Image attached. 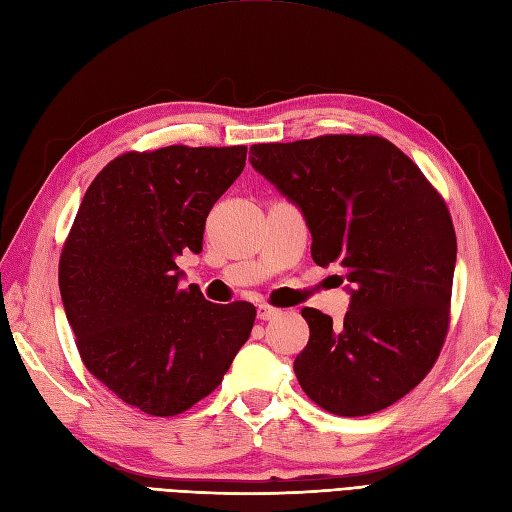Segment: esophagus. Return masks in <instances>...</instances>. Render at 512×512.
I'll use <instances>...</instances> for the list:
<instances>
[{
	"label": "esophagus",
	"mask_w": 512,
	"mask_h": 512,
	"mask_svg": "<svg viewBox=\"0 0 512 512\" xmlns=\"http://www.w3.org/2000/svg\"><path fill=\"white\" fill-rule=\"evenodd\" d=\"M280 313H282L280 308H273V306H269V304H260V306H258V319H263V321L276 319Z\"/></svg>",
	"instance_id": "34e87169"
}]
</instances>
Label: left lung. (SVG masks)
<instances>
[{
  "instance_id": "1",
  "label": "left lung",
  "mask_w": 512,
  "mask_h": 512,
  "mask_svg": "<svg viewBox=\"0 0 512 512\" xmlns=\"http://www.w3.org/2000/svg\"><path fill=\"white\" fill-rule=\"evenodd\" d=\"M252 167L302 208L310 254L354 284L343 323L304 308L310 339L293 369L323 410L365 417L428 376L450 330L456 232L445 199L376 134L258 143Z\"/></svg>"
}]
</instances>
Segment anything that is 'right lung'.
I'll list each match as a JSON object with an SVG mask.
<instances>
[{
  "mask_svg": "<svg viewBox=\"0 0 512 512\" xmlns=\"http://www.w3.org/2000/svg\"><path fill=\"white\" fill-rule=\"evenodd\" d=\"M245 145H169L110 160L62 245L58 284L84 367L119 400L173 417L213 393L254 328L249 302L180 289L210 208L241 176Z\"/></svg>",
  "mask_w": 512,
  "mask_h": 512,
  "instance_id": "right-lung-1",
  "label": "right lung"
}]
</instances>
